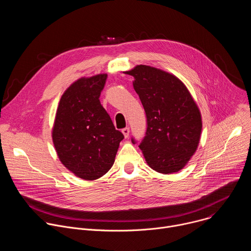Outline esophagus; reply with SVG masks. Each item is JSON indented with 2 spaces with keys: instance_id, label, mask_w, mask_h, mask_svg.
<instances>
[{
  "instance_id": "obj_1",
  "label": "esophagus",
  "mask_w": 251,
  "mask_h": 251,
  "mask_svg": "<svg viewBox=\"0 0 251 251\" xmlns=\"http://www.w3.org/2000/svg\"><path fill=\"white\" fill-rule=\"evenodd\" d=\"M122 133H123L124 137H125V138H127V137L129 136V133H130V129H129L128 127H126V128L122 129Z\"/></svg>"
}]
</instances>
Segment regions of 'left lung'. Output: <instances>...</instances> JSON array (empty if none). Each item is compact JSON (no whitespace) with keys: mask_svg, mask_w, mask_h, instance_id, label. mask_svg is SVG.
Listing matches in <instances>:
<instances>
[{"mask_svg":"<svg viewBox=\"0 0 251 251\" xmlns=\"http://www.w3.org/2000/svg\"><path fill=\"white\" fill-rule=\"evenodd\" d=\"M126 74L134 77L147 116L146 135L139 145L147 164L164 175L178 172L201 139V115L196 101L187 86L165 70L140 64Z\"/></svg>","mask_w":251,"mask_h":251,"instance_id":"8db88e82","label":"left lung"}]
</instances>
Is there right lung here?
Masks as SVG:
<instances>
[{
    "label": "right lung",
    "mask_w": 251,
    "mask_h": 251,
    "mask_svg": "<svg viewBox=\"0 0 251 251\" xmlns=\"http://www.w3.org/2000/svg\"><path fill=\"white\" fill-rule=\"evenodd\" d=\"M106 78L101 74L71 84L59 100L51 132L62 165L87 181L111 169L124 138L99 100Z\"/></svg>",
    "instance_id": "obj_1"
}]
</instances>
